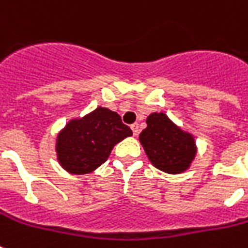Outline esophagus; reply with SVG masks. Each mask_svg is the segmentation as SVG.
<instances>
[{
    "label": "esophagus",
    "instance_id": "34e87169",
    "mask_svg": "<svg viewBox=\"0 0 248 248\" xmlns=\"http://www.w3.org/2000/svg\"><path fill=\"white\" fill-rule=\"evenodd\" d=\"M131 130H132V134H134V135H138V134H139V124H131Z\"/></svg>",
    "mask_w": 248,
    "mask_h": 248
}]
</instances>
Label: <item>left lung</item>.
<instances>
[{
  "mask_svg": "<svg viewBox=\"0 0 248 248\" xmlns=\"http://www.w3.org/2000/svg\"><path fill=\"white\" fill-rule=\"evenodd\" d=\"M139 140L155 169L181 173L190 167L197 155L194 136L181 130L165 113H152Z\"/></svg>",
  "mask_w": 248,
  "mask_h": 248,
  "instance_id": "left-lung-1",
  "label": "left lung"
}]
</instances>
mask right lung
Here are the masks:
<instances>
[{
    "instance_id": "obj_1",
    "label": "right lung",
    "mask_w": 248,
    "mask_h": 248,
    "mask_svg": "<svg viewBox=\"0 0 248 248\" xmlns=\"http://www.w3.org/2000/svg\"><path fill=\"white\" fill-rule=\"evenodd\" d=\"M131 135V128L122 124L120 114L97 107L82 118L69 121L58 134V161L69 173L93 172L108 159L117 143Z\"/></svg>"
}]
</instances>
